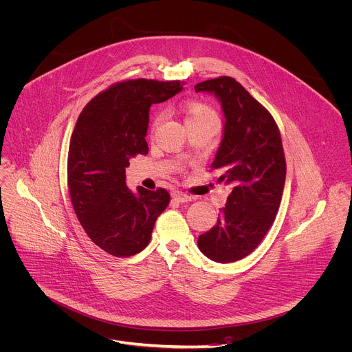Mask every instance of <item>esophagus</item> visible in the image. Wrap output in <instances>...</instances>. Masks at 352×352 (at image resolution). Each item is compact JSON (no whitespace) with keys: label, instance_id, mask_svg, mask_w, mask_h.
<instances>
[{"label":"esophagus","instance_id":"obj_1","mask_svg":"<svg viewBox=\"0 0 352 352\" xmlns=\"http://www.w3.org/2000/svg\"><path fill=\"white\" fill-rule=\"evenodd\" d=\"M171 197H173L174 200L179 201V203H188V201L192 200V197H190L189 195H186V193H184V192H181V190H174V192L171 193Z\"/></svg>","mask_w":352,"mask_h":352}]
</instances>
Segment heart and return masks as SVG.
Wrapping results in <instances>:
<instances>
[{
  "label": "heart",
  "mask_w": 352,
  "mask_h": 352,
  "mask_svg": "<svg viewBox=\"0 0 352 352\" xmlns=\"http://www.w3.org/2000/svg\"><path fill=\"white\" fill-rule=\"evenodd\" d=\"M204 118H217L215 112L200 102H192L186 107V122L189 120H197V119H204ZM159 122V119H156V123Z\"/></svg>",
  "instance_id": "1"
}]
</instances>
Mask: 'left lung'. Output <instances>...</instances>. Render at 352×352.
Wrapping results in <instances>:
<instances>
[{"label":"left lung","instance_id":"obj_1","mask_svg":"<svg viewBox=\"0 0 352 352\" xmlns=\"http://www.w3.org/2000/svg\"><path fill=\"white\" fill-rule=\"evenodd\" d=\"M195 90L221 102L223 134L212 168L218 182L232 186L217 225L197 240L211 261L230 263L250 255L273 225L285 185V156L278 127L269 111L236 79L200 82Z\"/></svg>","mask_w":352,"mask_h":352}]
</instances>
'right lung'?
Wrapping results in <instances>:
<instances>
[{
    "label": "right lung",
    "instance_id": "right-lung-1",
    "mask_svg": "<svg viewBox=\"0 0 352 352\" xmlns=\"http://www.w3.org/2000/svg\"><path fill=\"white\" fill-rule=\"evenodd\" d=\"M184 89V82L134 79L97 94L80 112L69 141L67 179L75 214L90 240L126 258L151 240L157 217L170 203L166 189L126 185V167L146 155L149 108Z\"/></svg>",
    "mask_w": 352,
    "mask_h": 352
}]
</instances>
